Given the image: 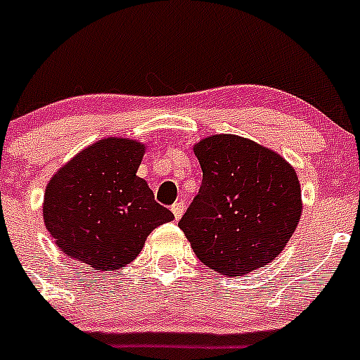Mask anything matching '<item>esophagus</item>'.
<instances>
[{
    "label": "esophagus",
    "mask_w": 360,
    "mask_h": 360,
    "mask_svg": "<svg viewBox=\"0 0 360 360\" xmlns=\"http://www.w3.org/2000/svg\"><path fill=\"white\" fill-rule=\"evenodd\" d=\"M172 211H173V214H175V218L176 220H180L181 218V214H184V211H185V202L181 201H176V202H173V206H172Z\"/></svg>",
    "instance_id": "obj_1"
}]
</instances>
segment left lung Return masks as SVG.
Here are the masks:
<instances>
[{
    "mask_svg": "<svg viewBox=\"0 0 360 360\" xmlns=\"http://www.w3.org/2000/svg\"><path fill=\"white\" fill-rule=\"evenodd\" d=\"M194 154L202 184L179 227L199 260L231 277L272 262L302 214L295 169L279 154L237 135L207 136Z\"/></svg>",
    "mask_w": 360,
    "mask_h": 360,
    "instance_id": "obj_1",
    "label": "left lung"
}]
</instances>
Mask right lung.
Returning <instances> with one entry per match:
<instances>
[{
  "instance_id": "right-lung-1",
  "label": "right lung",
  "mask_w": 360,
  "mask_h": 360,
  "mask_svg": "<svg viewBox=\"0 0 360 360\" xmlns=\"http://www.w3.org/2000/svg\"><path fill=\"white\" fill-rule=\"evenodd\" d=\"M143 153L135 140H98L62 166L44 191L48 232L68 257L95 272L128 265L147 236L175 218L136 176Z\"/></svg>"
}]
</instances>
